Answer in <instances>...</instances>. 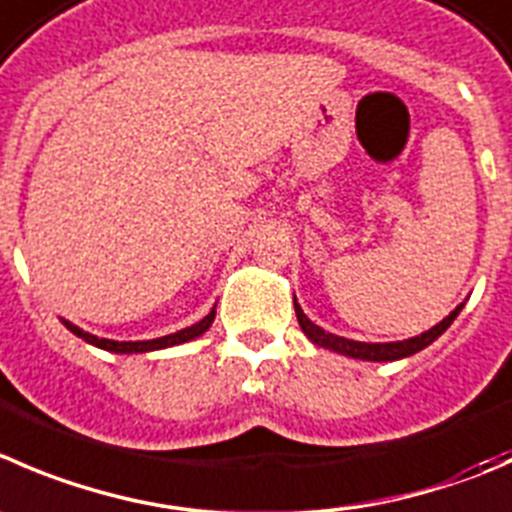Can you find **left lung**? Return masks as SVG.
<instances>
[{
  "mask_svg": "<svg viewBox=\"0 0 512 512\" xmlns=\"http://www.w3.org/2000/svg\"><path fill=\"white\" fill-rule=\"evenodd\" d=\"M292 300H295L297 322H300L302 332H305L307 340H310L312 345L325 347V350L340 352V355H345V357H355V360H367V362L403 360V357H410V355H415V352L425 350V347H428L430 342L438 340V337L443 335V332L448 330L450 325H453V320L460 315V310H463V305H465V302H460V305L455 307V310L450 312L448 317H443V320H440L438 325L430 327V330H425V332H420V335L408 337V340L360 342V340H347V337L332 335V332L322 330L320 325H315V322H312L310 317H307L305 312H302V307L297 305V297H292Z\"/></svg>",
  "mask_w": 512,
  "mask_h": 512,
  "instance_id": "obj_1",
  "label": "left lung"
}]
</instances>
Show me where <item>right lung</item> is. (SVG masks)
<instances>
[{
    "label": "right lung",
    "instance_id": "obj_1",
    "mask_svg": "<svg viewBox=\"0 0 512 512\" xmlns=\"http://www.w3.org/2000/svg\"><path fill=\"white\" fill-rule=\"evenodd\" d=\"M62 320V325L67 327L69 332H74L77 337H82L84 342H89V345L99 347V350H107V352H114V355H135V352H152V350H165V347H175V345H182V342H190L195 340V337L205 335L207 330H210V325L215 322V307H212L210 312H207L205 317H202L200 322H195V325L185 327V330H177L172 332V335H165V337H155V340H137V342H119V340H107V337H97L92 335V332H84L82 327L72 325L69 320H64V317H59Z\"/></svg>",
    "mask_w": 512,
    "mask_h": 512
}]
</instances>
